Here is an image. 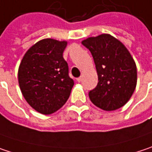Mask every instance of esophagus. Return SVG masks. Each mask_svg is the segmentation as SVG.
<instances>
[{"label":"esophagus","mask_w":152,"mask_h":152,"mask_svg":"<svg viewBox=\"0 0 152 152\" xmlns=\"http://www.w3.org/2000/svg\"><path fill=\"white\" fill-rule=\"evenodd\" d=\"M77 81L81 82L82 81V77H80V78H78V79H77Z\"/></svg>","instance_id":"1"}]
</instances>
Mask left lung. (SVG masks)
<instances>
[{
  "label": "left lung",
  "mask_w": 152,
  "mask_h": 152,
  "mask_svg": "<svg viewBox=\"0 0 152 152\" xmlns=\"http://www.w3.org/2000/svg\"><path fill=\"white\" fill-rule=\"evenodd\" d=\"M82 44L91 52L98 73V85L89 92L92 104L104 111L122 107L137 85V66L131 53L107 34L87 38Z\"/></svg>",
  "instance_id": "left-lung-1"
}]
</instances>
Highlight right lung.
Listing matches in <instances>:
<instances>
[{
    "instance_id": "add662e5",
    "label": "right lung",
    "mask_w": 152,
    "mask_h": 152,
    "mask_svg": "<svg viewBox=\"0 0 152 152\" xmlns=\"http://www.w3.org/2000/svg\"><path fill=\"white\" fill-rule=\"evenodd\" d=\"M66 41L44 39L27 50L21 60L18 80L27 102L45 115L60 109L74 85L63 58Z\"/></svg>"
}]
</instances>
